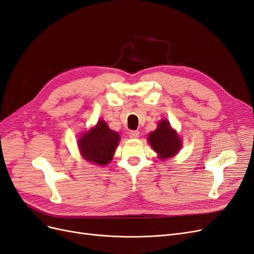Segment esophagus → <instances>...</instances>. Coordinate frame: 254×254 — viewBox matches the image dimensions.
Listing matches in <instances>:
<instances>
[{
  "mask_svg": "<svg viewBox=\"0 0 254 254\" xmlns=\"http://www.w3.org/2000/svg\"><path fill=\"white\" fill-rule=\"evenodd\" d=\"M140 132L137 131V130H130L129 131V136L131 137V139H136V137H139Z\"/></svg>",
  "mask_w": 254,
  "mask_h": 254,
  "instance_id": "34e87169",
  "label": "esophagus"
}]
</instances>
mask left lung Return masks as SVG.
<instances>
[{
    "label": "left lung",
    "mask_w": 254,
    "mask_h": 254,
    "mask_svg": "<svg viewBox=\"0 0 254 254\" xmlns=\"http://www.w3.org/2000/svg\"><path fill=\"white\" fill-rule=\"evenodd\" d=\"M148 142L151 148L158 153L160 160L173 158L182 146L178 133L171 127L170 122L166 119L161 120L155 131L149 133Z\"/></svg>",
    "instance_id": "obj_1"
}]
</instances>
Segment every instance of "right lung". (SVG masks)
I'll use <instances>...</instances> for the list:
<instances>
[{
    "instance_id": "obj_1",
    "label": "right lung",
    "mask_w": 254,
    "mask_h": 254,
    "mask_svg": "<svg viewBox=\"0 0 254 254\" xmlns=\"http://www.w3.org/2000/svg\"><path fill=\"white\" fill-rule=\"evenodd\" d=\"M119 142V133L111 130L105 121L99 120L94 127L80 135L78 148L88 162L107 165L111 162Z\"/></svg>"
}]
</instances>
